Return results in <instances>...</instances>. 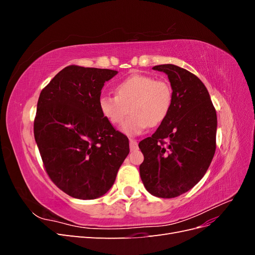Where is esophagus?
Here are the masks:
<instances>
[{"label": "esophagus", "instance_id": "esophagus-1", "mask_svg": "<svg viewBox=\"0 0 255 255\" xmlns=\"http://www.w3.org/2000/svg\"><path fill=\"white\" fill-rule=\"evenodd\" d=\"M129 148L132 151H134L138 148V143L135 139H133V138H129Z\"/></svg>", "mask_w": 255, "mask_h": 255}]
</instances>
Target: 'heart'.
<instances>
[{
  "mask_svg": "<svg viewBox=\"0 0 255 255\" xmlns=\"http://www.w3.org/2000/svg\"><path fill=\"white\" fill-rule=\"evenodd\" d=\"M173 100L171 85L165 80H155L144 74H132L115 86V97L100 99V111L112 125L123 123L122 132L139 135L150 127H156L170 113Z\"/></svg>",
  "mask_w": 255,
  "mask_h": 255,
  "instance_id": "b5f03b06",
  "label": "heart"
}]
</instances>
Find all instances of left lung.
<instances>
[{
    "label": "left lung",
    "mask_w": 255,
    "mask_h": 255,
    "mask_svg": "<svg viewBox=\"0 0 255 255\" xmlns=\"http://www.w3.org/2000/svg\"><path fill=\"white\" fill-rule=\"evenodd\" d=\"M152 69L168 75L173 100L156 132L138 144L144 157L139 172L151 195L175 198L194 187L210 167L216 150L217 115L198 76L171 64Z\"/></svg>",
    "instance_id": "1"
}]
</instances>
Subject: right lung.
<instances>
[{"label": "right lung", "mask_w": 255, "mask_h": 255, "mask_svg": "<svg viewBox=\"0 0 255 255\" xmlns=\"http://www.w3.org/2000/svg\"><path fill=\"white\" fill-rule=\"evenodd\" d=\"M118 72L71 65L41 92L34 136L52 182L76 199L106 194L129 152L128 137L100 111L106 81Z\"/></svg>", "instance_id": "add662e5"}]
</instances>
